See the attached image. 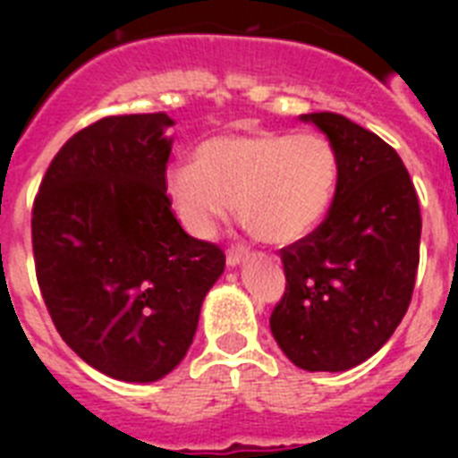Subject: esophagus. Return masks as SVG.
<instances>
[{"mask_svg": "<svg viewBox=\"0 0 458 458\" xmlns=\"http://www.w3.org/2000/svg\"><path fill=\"white\" fill-rule=\"evenodd\" d=\"M248 257H250V252L245 248H232L229 252H226V266L236 268V266H241Z\"/></svg>", "mask_w": 458, "mask_h": 458, "instance_id": "1", "label": "esophagus"}]
</instances>
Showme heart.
<instances>
[{
	"label": "heart",
	"instance_id": "obj_1",
	"mask_svg": "<svg viewBox=\"0 0 458 458\" xmlns=\"http://www.w3.org/2000/svg\"><path fill=\"white\" fill-rule=\"evenodd\" d=\"M197 165L167 169L165 190L181 225L208 238L233 210L261 241L289 245L318 225L335 194L337 151L314 132H238L206 140Z\"/></svg>",
	"mask_w": 458,
	"mask_h": 458
}]
</instances>
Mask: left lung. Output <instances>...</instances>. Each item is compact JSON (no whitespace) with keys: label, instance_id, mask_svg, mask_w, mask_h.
<instances>
[{"label":"left lung","instance_id":"8db88e82","mask_svg":"<svg viewBox=\"0 0 458 458\" xmlns=\"http://www.w3.org/2000/svg\"><path fill=\"white\" fill-rule=\"evenodd\" d=\"M301 121L337 151V188L317 232L279 252L286 291L270 330L295 367L346 371L380 351L411 305L422 217L390 144L335 112Z\"/></svg>","mask_w":458,"mask_h":458}]
</instances>
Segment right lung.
Here are the masks:
<instances>
[{"instance_id":"add662e5","label":"right lung","mask_w":458,"mask_h":458,"mask_svg":"<svg viewBox=\"0 0 458 458\" xmlns=\"http://www.w3.org/2000/svg\"><path fill=\"white\" fill-rule=\"evenodd\" d=\"M174 119L105 116L59 148L31 213L36 277L55 327L109 378L179 367L225 252L174 217L165 190Z\"/></svg>"}]
</instances>
